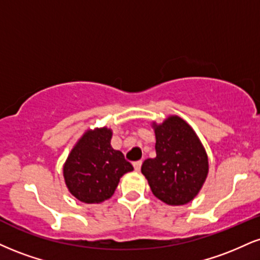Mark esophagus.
I'll return each instance as SVG.
<instances>
[{
  "label": "esophagus",
  "mask_w": 260,
  "mask_h": 260,
  "mask_svg": "<svg viewBox=\"0 0 260 260\" xmlns=\"http://www.w3.org/2000/svg\"><path fill=\"white\" fill-rule=\"evenodd\" d=\"M142 161H136L133 162V166H134V170L136 171H140V167H142Z\"/></svg>",
  "instance_id": "34e87169"
}]
</instances>
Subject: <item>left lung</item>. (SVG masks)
<instances>
[{"label":"left lung","mask_w":260,"mask_h":260,"mask_svg":"<svg viewBox=\"0 0 260 260\" xmlns=\"http://www.w3.org/2000/svg\"><path fill=\"white\" fill-rule=\"evenodd\" d=\"M156 157L146 158L142 173L151 191L167 205H185L198 195L208 173V160L192 128L178 116L155 126Z\"/></svg>","instance_id":"obj_1"}]
</instances>
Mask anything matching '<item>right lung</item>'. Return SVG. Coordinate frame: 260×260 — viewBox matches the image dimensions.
<instances>
[{"label":"right lung","instance_id":"right-lung-1","mask_svg":"<svg viewBox=\"0 0 260 260\" xmlns=\"http://www.w3.org/2000/svg\"><path fill=\"white\" fill-rule=\"evenodd\" d=\"M111 131H89L75 145L64 165V178L70 192L84 203L110 199L120 178L133 166L118 150L112 149Z\"/></svg>","mask_w":260,"mask_h":260}]
</instances>
